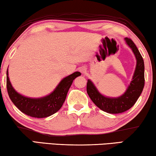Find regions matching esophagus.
I'll return each mask as SVG.
<instances>
[{
  "instance_id": "obj_1",
  "label": "esophagus",
  "mask_w": 156,
  "mask_h": 156,
  "mask_svg": "<svg viewBox=\"0 0 156 156\" xmlns=\"http://www.w3.org/2000/svg\"><path fill=\"white\" fill-rule=\"evenodd\" d=\"M80 72H81V73H82V74H85L86 72H87V69H86L84 67H81V68H80Z\"/></svg>"
}]
</instances>
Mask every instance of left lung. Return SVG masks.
Here are the masks:
<instances>
[{
    "label": "left lung",
    "mask_w": 156,
    "mask_h": 156,
    "mask_svg": "<svg viewBox=\"0 0 156 156\" xmlns=\"http://www.w3.org/2000/svg\"><path fill=\"white\" fill-rule=\"evenodd\" d=\"M125 40L134 54L136 65L132 82L124 94L117 98L106 97L98 91L91 80L87 81V91L90 98L97 107L108 113H121L130 109L136 102L144 89L145 80L143 58L132 40L129 38H125Z\"/></svg>",
    "instance_id": "1"
}]
</instances>
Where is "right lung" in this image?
Here are the masks:
<instances>
[{
  "instance_id": "right-lung-1",
  "label": "right lung",
  "mask_w": 156,
  "mask_h": 156,
  "mask_svg": "<svg viewBox=\"0 0 156 156\" xmlns=\"http://www.w3.org/2000/svg\"><path fill=\"white\" fill-rule=\"evenodd\" d=\"M6 74L7 90L9 97L14 105L20 111L29 116L43 118L52 115L60 109L65 102L67 92L73 80L80 76L81 73L80 72H76L62 79L51 94L38 98H28L17 93L9 80L8 69Z\"/></svg>"
}]
</instances>
